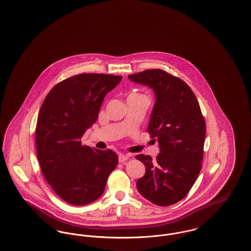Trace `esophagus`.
Segmentation results:
<instances>
[{"label": "esophagus", "mask_w": 251, "mask_h": 251, "mask_svg": "<svg viewBox=\"0 0 251 251\" xmlns=\"http://www.w3.org/2000/svg\"><path fill=\"white\" fill-rule=\"evenodd\" d=\"M128 159H129V156L128 155H125V154H120V155H119V162H120V163H124V162H126Z\"/></svg>", "instance_id": "34e87169"}]
</instances>
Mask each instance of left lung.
I'll return each mask as SVG.
<instances>
[{
    "label": "left lung",
    "mask_w": 251,
    "mask_h": 251,
    "mask_svg": "<svg viewBox=\"0 0 251 251\" xmlns=\"http://www.w3.org/2000/svg\"><path fill=\"white\" fill-rule=\"evenodd\" d=\"M129 80L149 86L155 95L148 131L156 138V159L138 154L146 167L136 187L145 199L158 206H169L190 191L201 169L206 134L205 120L191 88L162 70L131 74Z\"/></svg>",
    "instance_id": "left-lung-1"
}]
</instances>
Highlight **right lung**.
Masks as SVG:
<instances>
[{"instance_id": "1", "label": "right lung", "mask_w": 251, "mask_h": 251, "mask_svg": "<svg viewBox=\"0 0 251 251\" xmlns=\"http://www.w3.org/2000/svg\"><path fill=\"white\" fill-rule=\"evenodd\" d=\"M122 76L83 73L56 84L46 96L37 118V159L44 178L66 202L85 205L104 191L119 158L111 150L82 145L97 120L104 97Z\"/></svg>"}]
</instances>
